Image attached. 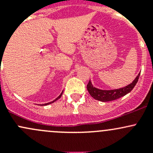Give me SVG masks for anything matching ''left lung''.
<instances>
[{
	"instance_id": "obj_1",
	"label": "left lung",
	"mask_w": 153,
	"mask_h": 153,
	"mask_svg": "<svg viewBox=\"0 0 153 153\" xmlns=\"http://www.w3.org/2000/svg\"><path fill=\"white\" fill-rule=\"evenodd\" d=\"M140 73L137 75L136 78L133 80V81L131 84H128L124 87L119 88V89H108V90L107 89H98V88H96L93 86L91 81H89L86 88H87L89 93L90 94V95L94 99L102 101V102L114 101V100L121 98V97L124 96L126 94L130 92L132 90V89L135 87V86L136 85Z\"/></svg>"
}]
</instances>
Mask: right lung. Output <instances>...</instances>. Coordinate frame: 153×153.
<instances>
[{"label": "right lung", "instance_id": "1", "mask_svg": "<svg viewBox=\"0 0 153 153\" xmlns=\"http://www.w3.org/2000/svg\"><path fill=\"white\" fill-rule=\"evenodd\" d=\"M62 94H63V92H61V95H59V96H58V98H55V100H54V101H51V102H49V103H47V104H43V105H44V106H45V105H48V104H52V103H53V102H55V101H57V100H58V99H59V98H61V95H62Z\"/></svg>", "mask_w": 153, "mask_h": 153}]
</instances>
